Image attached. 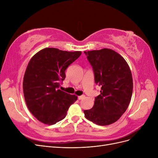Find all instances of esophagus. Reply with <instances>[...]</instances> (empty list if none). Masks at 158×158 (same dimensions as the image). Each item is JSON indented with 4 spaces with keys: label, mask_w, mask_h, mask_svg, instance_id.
Listing matches in <instances>:
<instances>
[{
    "label": "esophagus",
    "mask_w": 158,
    "mask_h": 158,
    "mask_svg": "<svg viewBox=\"0 0 158 158\" xmlns=\"http://www.w3.org/2000/svg\"><path fill=\"white\" fill-rule=\"evenodd\" d=\"M85 98V95H80V96H78V99L81 100V99H83Z\"/></svg>",
    "instance_id": "esophagus-1"
}]
</instances>
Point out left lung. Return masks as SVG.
I'll return each mask as SVG.
<instances>
[{
    "mask_svg": "<svg viewBox=\"0 0 158 158\" xmlns=\"http://www.w3.org/2000/svg\"><path fill=\"white\" fill-rule=\"evenodd\" d=\"M84 52L92 66L95 82L102 87L93 107L84 111V116L96 125H109L120 118L131 102L133 81L130 67L125 59L112 49Z\"/></svg>",
    "mask_w": 158,
    "mask_h": 158,
    "instance_id": "8db88e82",
    "label": "left lung"
}]
</instances>
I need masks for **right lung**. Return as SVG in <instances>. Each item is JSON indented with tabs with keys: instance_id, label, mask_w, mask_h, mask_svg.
Returning <instances> with one entry per match:
<instances>
[{
	"instance_id": "right-lung-1",
	"label": "right lung",
	"mask_w": 158,
	"mask_h": 158,
	"mask_svg": "<svg viewBox=\"0 0 158 158\" xmlns=\"http://www.w3.org/2000/svg\"><path fill=\"white\" fill-rule=\"evenodd\" d=\"M81 54L47 47L31 57L23 76V92L28 109L39 121L51 125L63 120L77 100L76 95L59 87L66 69Z\"/></svg>"
}]
</instances>
